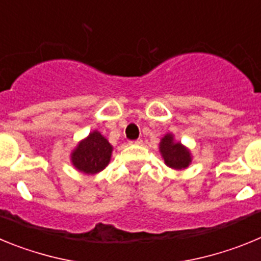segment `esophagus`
I'll use <instances>...</instances> for the list:
<instances>
[{
	"label": "esophagus",
	"mask_w": 261,
	"mask_h": 261,
	"mask_svg": "<svg viewBox=\"0 0 261 261\" xmlns=\"http://www.w3.org/2000/svg\"><path fill=\"white\" fill-rule=\"evenodd\" d=\"M129 144H130V145H140V144H142V140H141V138H138V140H133V141H129Z\"/></svg>",
	"instance_id": "34e87169"
}]
</instances>
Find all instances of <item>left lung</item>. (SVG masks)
Segmentation results:
<instances>
[{"instance_id": "8db88e82", "label": "left lung", "mask_w": 261, "mask_h": 261, "mask_svg": "<svg viewBox=\"0 0 261 261\" xmlns=\"http://www.w3.org/2000/svg\"><path fill=\"white\" fill-rule=\"evenodd\" d=\"M159 150L165 159L166 165L180 170L188 167L191 163V154L179 142H174L171 135H166L159 144Z\"/></svg>"}]
</instances>
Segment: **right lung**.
Returning <instances> with one entry per match:
<instances>
[{
  "label": "right lung",
  "mask_w": 261,
  "mask_h": 261,
  "mask_svg": "<svg viewBox=\"0 0 261 261\" xmlns=\"http://www.w3.org/2000/svg\"><path fill=\"white\" fill-rule=\"evenodd\" d=\"M112 153L110 142L99 132L90 133L89 137L80 142L73 154L71 162L85 174H96L108 165Z\"/></svg>",
  "instance_id": "right-lung-1"
}]
</instances>
